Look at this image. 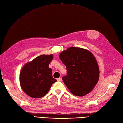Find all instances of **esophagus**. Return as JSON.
Here are the masks:
<instances>
[{
  "mask_svg": "<svg viewBox=\"0 0 123 123\" xmlns=\"http://www.w3.org/2000/svg\"><path fill=\"white\" fill-rule=\"evenodd\" d=\"M57 80L58 81H62V79L61 77L58 78V79H57Z\"/></svg>",
  "mask_w": 123,
  "mask_h": 123,
  "instance_id": "obj_1",
  "label": "esophagus"
}]
</instances>
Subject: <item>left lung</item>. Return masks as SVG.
Wrapping results in <instances>:
<instances>
[{"instance_id":"left-lung-1","label":"left lung","mask_w":123,"mask_h":123,"mask_svg":"<svg viewBox=\"0 0 123 123\" xmlns=\"http://www.w3.org/2000/svg\"><path fill=\"white\" fill-rule=\"evenodd\" d=\"M59 58L66 67L67 75L62 79L73 94L83 96L91 92L98 83L99 71L94 56L87 50L70 47Z\"/></svg>"}]
</instances>
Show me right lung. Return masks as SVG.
Returning <instances> with one entry per match:
<instances>
[{"instance_id":"obj_1","label":"right lung","mask_w":123,"mask_h":123,"mask_svg":"<svg viewBox=\"0 0 123 123\" xmlns=\"http://www.w3.org/2000/svg\"><path fill=\"white\" fill-rule=\"evenodd\" d=\"M53 58L52 54L42 55L26 64L21 69L19 77L21 87L30 97H43L57 81L52 76V70L49 68Z\"/></svg>"}]
</instances>
